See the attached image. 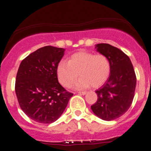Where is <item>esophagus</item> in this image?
<instances>
[{"mask_svg": "<svg viewBox=\"0 0 151 151\" xmlns=\"http://www.w3.org/2000/svg\"><path fill=\"white\" fill-rule=\"evenodd\" d=\"M78 93H79V94H81V95H85L86 93V91H79V92H78Z\"/></svg>", "mask_w": 151, "mask_h": 151, "instance_id": "1", "label": "esophagus"}]
</instances>
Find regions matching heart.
Segmentation results:
<instances>
[{"mask_svg": "<svg viewBox=\"0 0 151 151\" xmlns=\"http://www.w3.org/2000/svg\"><path fill=\"white\" fill-rule=\"evenodd\" d=\"M111 73L109 59L102 55L88 52H79L71 55L68 62L61 61L58 64L57 74L59 81L64 86L70 88L78 77L76 83L77 89H82L91 85L98 87L104 84Z\"/></svg>", "mask_w": 151, "mask_h": 151, "instance_id": "obj_1", "label": "heart"}]
</instances>
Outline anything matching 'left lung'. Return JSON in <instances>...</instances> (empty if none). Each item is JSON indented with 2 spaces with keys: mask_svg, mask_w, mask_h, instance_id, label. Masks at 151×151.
I'll list each match as a JSON object with an SVG mask.
<instances>
[{
  "mask_svg": "<svg viewBox=\"0 0 151 151\" xmlns=\"http://www.w3.org/2000/svg\"><path fill=\"white\" fill-rule=\"evenodd\" d=\"M111 65L110 76L96 90L97 101L91 106L93 114L105 121L118 119L129 110L134 97L136 77L131 60L124 52L109 44L96 45Z\"/></svg>",
  "mask_w": 151,
  "mask_h": 151,
  "instance_id": "obj_1",
  "label": "left lung"
}]
</instances>
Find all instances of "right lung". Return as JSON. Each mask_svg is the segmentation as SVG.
Listing matches in <instances>:
<instances>
[{
	"instance_id": "add662e5",
	"label": "right lung",
	"mask_w": 151,
	"mask_h": 151,
	"mask_svg": "<svg viewBox=\"0 0 151 151\" xmlns=\"http://www.w3.org/2000/svg\"><path fill=\"white\" fill-rule=\"evenodd\" d=\"M65 50L43 47L24 59L18 68L15 89L19 105L36 122L51 124L58 120L73 96L58 79L57 68Z\"/></svg>"
}]
</instances>
